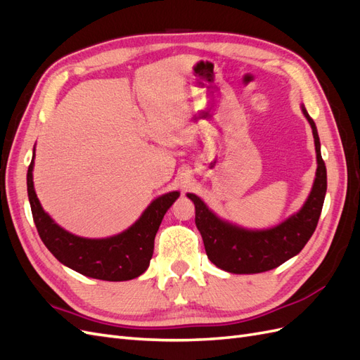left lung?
<instances>
[{
	"instance_id": "obj_1",
	"label": "left lung",
	"mask_w": 360,
	"mask_h": 360,
	"mask_svg": "<svg viewBox=\"0 0 360 360\" xmlns=\"http://www.w3.org/2000/svg\"><path fill=\"white\" fill-rule=\"evenodd\" d=\"M302 112L311 124L317 172L308 200L302 209L282 224L269 230H246L217 217L197 195L188 193L195 204V224L212 263L237 275L261 274L297 255L317 228L328 189V174L320 151V138L314 120L302 105Z\"/></svg>"
}]
</instances>
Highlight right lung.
<instances>
[{
	"instance_id": "1",
	"label": "right lung",
	"mask_w": 360,
	"mask_h": 360,
	"mask_svg": "<svg viewBox=\"0 0 360 360\" xmlns=\"http://www.w3.org/2000/svg\"><path fill=\"white\" fill-rule=\"evenodd\" d=\"M34 155L27 172V189L32 219L41 242L61 264L78 274L102 281H129L143 275L153 257L155 237L163 216L180 192L162 195L151 202L126 231L108 238H84L53 222L43 210L32 183Z\"/></svg>"
}]
</instances>
